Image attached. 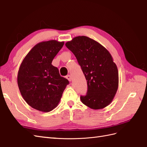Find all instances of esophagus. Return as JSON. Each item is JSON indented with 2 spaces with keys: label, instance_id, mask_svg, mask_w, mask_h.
<instances>
[{
  "label": "esophagus",
  "instance_id": "esophagus-1",
  "mask_svg": "<svg viewBox=\"0 0 147 147\" xmlns=\"http://www.w3.org/2000/svg\"><path fill=\"white\" fill-rule=\"evenodd\" d=\"M66 78L67 79L69 82H70V81H71V80H72V77H71V76H70V75H67V76H66Z\"/></svg>",
  "mask_w": 147,
  "mask_h": 147
}]
</instances>
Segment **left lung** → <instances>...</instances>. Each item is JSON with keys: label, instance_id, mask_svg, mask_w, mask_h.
Segmentation results:
<instances>
[{"label": "left lung", "instance_id": "1", "mask_svg": "<svg viewBox=\"0 0 147 147\" xmlns=\"http://www.w3.org/2000/svg\"><path fill=\"white\" fill-rule=\"evenodd\" d=\"M76 57L87 81L82 103L92 109L105 108L113 100L118 87V71L110 53L99 43L78 36L65 43Z\"/></svg>", "mask_w": 147, "mask_h": 147}]
</instances>
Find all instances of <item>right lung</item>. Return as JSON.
I'll use <instances>...</instances> for the list:
<instances>
[{"instance_id":"obj_1","label":"right lung","mask_w":147,"mask_h":147,"mask_svg":"<svg viewBox=\"0 0 147 147\" xmlns=\"http://www.w3.org/2000/svg\"><path fill=\"white\" fill-rule=\"evenodd\" d=\"M64 42L49 40L38 43L26 56L18 74V85L25 101L32 108L50 112L59 104L67 79L51 64Z\"/></svg>"}]
</instances>
